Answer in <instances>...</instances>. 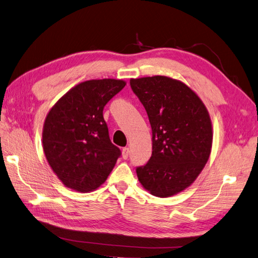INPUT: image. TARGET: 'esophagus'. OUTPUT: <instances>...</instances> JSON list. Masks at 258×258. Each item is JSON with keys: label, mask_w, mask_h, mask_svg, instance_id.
<instances>
[{"label": "esophagus", "mask_w": 258, "mask_h": 258, "mask_svg": "<svg viewBox=\"0 0 258 258\" xmlns=\"http://www.w3.org/2000/svg\"><path fill=\"white\" fill-rule=\"evenodd\" d=\"M129 154H130L129 147H123L122 148V158L123 159H127L129 157Z\"/></svg>", "instance_id": "obj_1"}]
</instances>
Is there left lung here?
<instances>
[{
    "label": "left lung",
    "instance_id": "8db88e82",
    "mask_svg": "<svg viewBox=\"0 0 258 258\" xmlns=\"http://www.w3.org/2000/svg\"><path fill=\"white\" fill-rule=\"evenodd\" d=\"M145 108L153 134V152L137 167L140 183L157 197H170L188 187L207 163L212 124L205 104L189 87L167 76L130 80Z\"/></svg>",
    "mask_w": 258,
    "mask_h": 258
}]
</instances>
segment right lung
Wrapping results in <instances>:
<instances>
[{
	"mask_svg": "<svg viewBox=\"0 0 258 258\" xmlns=\"http://www.w3.org/2000/svg\"><path fill=\"white\" fill-rule=\"evenodd\" d=\"M126 83L92 80L81 83L52 106L43 128L49 166L69 188L88 192L105 182L121 152L108 136L103 108Z\"/></svg>",
	"mask_w": 258,
	"mask_h": 258,
	"instance_id": "right-lung-1",
	"label": "right lung"
}]
</instances>
